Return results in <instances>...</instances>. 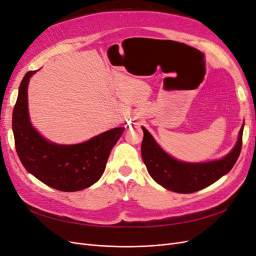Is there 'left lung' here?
Segmentation results:
<instances>
[{
	"label": "left lung",
	"instance_id": "left-lung-1",
	"mask_svg": "<svg viewBox=\"0 0 256 256\" xmlns=\"http://www.w3.org/2000/svg\"><path fill=\"white\" fill-rule=\"evenodd\" d=\"M141 154L150 175L162 187L178 193H192L202 190L228 174L242 152L244 125L238 141L228 156L205 164H186L168 154L154 140L144 127Z\"/></svg>",
	"mask_w": 256,
	"mask_h": 256
}]
</instances>
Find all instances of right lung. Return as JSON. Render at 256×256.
Masks as SVG:
<instances>
[{"label": "right lung", "mask_w": 256, "mask_h": 256, "mask_svg": "<svg viewBox=\"0 0 256 256\" xmlns=\"http://www.w3.org/2000/svg\"><path fill=\"white\" fill-rule=\"evenodd\" d=\"M35 72L30 70L23 76L12 111L18 157L28 173L51 188L64 192L88 188L104 174L110 152L125 128L111 129L74 145H58L47 141L32 127L28 118V85Z\"/></svg>", "instance_id": "right-lung-1"}]
</instances>
